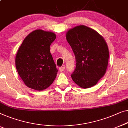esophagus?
Listing matches in <instances>:
<instances>
[{
  "instance_id": "1",
  "label": "esophagus",
  "mask_w": 128,
  "mask_h": 128,
  "mask_svg": "<svg viewBox=\"0 0 128 128\" xmlns=\"http://www.w3.org/2000/svg\"><path fill=\"white\" fill-rule=\"evenodd\" d=\"M64 69H65V68L64 67H60V72H64Z\"/></svg>"
}]
</instances>
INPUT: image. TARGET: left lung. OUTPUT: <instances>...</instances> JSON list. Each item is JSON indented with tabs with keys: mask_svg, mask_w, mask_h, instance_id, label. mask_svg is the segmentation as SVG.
Instances as JSON below:
<instances>
[{
	"mask_svg": "<svg viewBox=\"0 0 128 128\" xmlns=\"http://www.w3.org/2000/svg\"><path fill=\"white\" fill-rule=\"evenodd\" d=\"M66 36L76 61L72 80L83 88L95 86L104 75L108 65L109 52L104 39L84 25L68 30Z\"/></svg>",
	"mask_w": 128,
	"mask_h": 128,
	"instance_id": "1",
	"label": "left lung"
}]
</instances>
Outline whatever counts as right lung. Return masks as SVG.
<instances>
[{
	"mask_svg": "<svg viewBox=\"0 0 128 128\" xmlns=\"http://www.w3.org/2000/svg\"><path fill=\"white\" fill-rule=\"evenodd\" d=\"M55 38L54 33L38 29L28 35L18 49L16 68L29 88L45 90L56 78L58 70L50 50Z\"/></svg>",
	"mask_w": 128,
	"mask_h": 128,
	"instance_id": "obj_1",
	"label": "right lung"
}]
</instances>
